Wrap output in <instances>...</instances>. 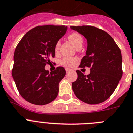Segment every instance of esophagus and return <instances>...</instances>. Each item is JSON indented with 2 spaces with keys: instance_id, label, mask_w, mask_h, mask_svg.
<instances>
[{
  "instance_id": "esophagus-1",
  "label": "esophagus",
  "mask_w": 133,
  "mask_h": 133,
  "mask_svg": "<svg viewBox=\"0 0 133 133\" xmlns=\"http://www.w3.org/2000/svg\"><path fill=\"white\" fill-rule=\"evenodd\" d=\"M65 70H66V73H67V74H68V73H69V71H70V69H68V68H66V69H65Z\"/></svg>"
}]
</instances>
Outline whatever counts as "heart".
<instances>
[{"instance_id":"b5f03b06","label":"heart","mask_w":133,"mask_h":133,"mask_svg":"<svg viewBox=\"0 0 133 133\" xmlns=\"http://www.w3.org/2000/svg\"><path fill=\"white\" fill-rule=\"evenodd\" d=\"M68 38L71 41V43L74 44L76 48L79 46H81L83 43V38L79 34V33L77 32H73L71 33L70 34L68 35ZM61 45V41L60 40L56 42L54 46V50L56 52H58L59 49V47ZM77 59L75 58H71V57H65L63 58L61 61V64L63 65H65L66 67H72L76 63Z\"/></svg>"}]
</instances>
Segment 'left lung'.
Segmentation results:
<instances>
[{"instance_id":"obj_1","label":"left lung","mask_w":133,"mask_h":133,"mask_svg":"<svg viewBox=\"0 0 133 133\" xmlns=\"http://www.w3.org/2000/svg\"><path fill=\"white\" fill-rule=\"evenodd\" d=\"M87 40L86 55L79 68H90L85 75L77 70V79L72 83L73 90L80 100L89 104L103 102L110 97L123 75L120 48L106 31L91 25L71 26Z\"/></svg>"}]
</instances>
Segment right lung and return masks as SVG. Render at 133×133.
<instances>
[{
    "mask_svg": "<svg viewBox=\"0 0 133 133\" xmlns=\"http://www.w3.org/2000/svg\"><path fill=\"white\" fill-rule=\"evenodd\" d=\"M67 31L65 25H39L27 32L16 46L12 74L21 96L35 105H45L57 97L63 67L49 73L44 69L54 58V46Z\"/></svg>",
    "mask_w": 133,
    "mask_h": 133,
    "instance_id": "right-lung-1",
    "label": "right lung"
}]
</instances>
